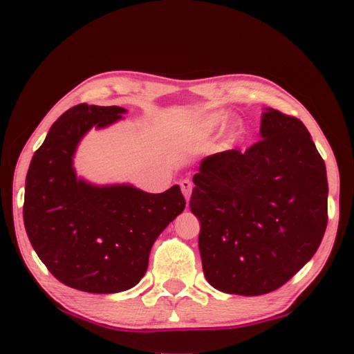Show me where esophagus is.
<instances>
[{
	"label": "esophagus",
	"mask_w": 354,
	"mask_h": 354,
	"mask_svg": "<svg viewBox=\"0 0 354 354\" xmlns=\"http://www.w3.org/2000/svg\"><path fill=\"white\" fill-rule=\"evenodd\" d=\"M179 185H181V190L185 196V200H189L192 194V187H194V185H192V181L190 179H181V181H179Z\"/></svg>",
	"instance_id": "esophagus-1"
}]
</instances>
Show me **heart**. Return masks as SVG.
<instances>
[{"mask_svg": "<svg viewBox=\"0 0 354 354\" xmlns=\"http://www.w3.org/2000/svg\"><path fill=\"white\" fill-rule=\"evenodd\" d=\"M225 122H226L225 113H212L211 117H207L205 120V123H203V129H205L206 133H209V131L221 127V124H223Z\"/></svg>", "mask_w": 354, "mask_h": 354, "instance_id": "obj_1", "label": "heart"}]
</instances>
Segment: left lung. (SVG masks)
Returning <instances> with one entry per match:
<instances>
[{
	"label": "left lung",
	"instance_id": "1",
	"mask_svg": "<svg viewBox=\"0 0 354 354\" xmlns=\"http://www.w3.org/2000/svg\"><path fill=\"white\" fill-rule=\"evenodd\" d=\"M190 209L203 272L215 289L273 292L315 254L328 223L326 167L298 118L267 109L247 151L203 159Z\"/></svg>",
	"mask_w": 354,
	"mask_h": 354
}]
</instances>
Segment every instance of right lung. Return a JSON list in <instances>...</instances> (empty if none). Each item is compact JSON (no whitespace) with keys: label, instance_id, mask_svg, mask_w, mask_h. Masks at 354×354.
<instances>
[{"label":"right lung","instance_id":"add662e5","mask_svg":"<svg viewBox=\"0 0 354 354\" xmlns=\"http://www.w3.org/2000/svg\"><path fill=\"white\" fill-rule=\"evenodd\" d=\"M124 112L86 103L64 112L26 175L23 220L29 242L53 277L82 292L134 287L147 272L154 241L185 207L179 185L148 194L76 176L73 156L84 134L109 127Z\"/></svg>","mask_w":354,"mask_h":354}]
</instances>
